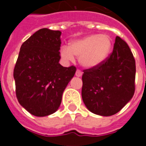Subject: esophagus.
Returning a JSON list of instances; mask_svg holds the SVG:
<instances>
[{"instance_id": "1", "label": "esophagus", "mask_w": 146, "mask_h": 146, "mask_svg": "<svg viewBox=\"0 0 146 146\" xmlns=\"http://www.w3.org/2000/svg\"><path fill=\"white\" fill-rule=\"evenodd\" d=\"M83 73L80 71V70H76V73H75V75H76V76H82Z\"/></svg>"}]
</instances>
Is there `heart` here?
Here are the masks:
<instances>
[{"mask_svg":"<svg viewBox=\"0 0 146 146\" xmlns=\"http://www.w3.org/2000/svg\"><path fill=\"white\" fill-rule=\"evenodd\" d=\"M111 40L106 35L93 34L73 41L70 47L62 46L61 55L65 60L73 61L80 57V63L86 68L98 66L104 62L111 50Z\"/></svg>","mask_w":146,"mask_h":146,"instance_id":"b5f03b06","label":"heart"}]
</instances>
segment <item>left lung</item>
<instances>
[{"label": "left lung", "mask_w": 146, "mask_h": 146, "mask_svg": "<svg viewBox=\"0 0 146 146\" xmlns=\"http://www.w3.org/2000/svg\"><path fill=\"white\" fill-rule=\"evenodd\" d=\"M135 60L131 49L123 40L116 36L110 56L98 66L84 70V103L97 115L116 114L135 94Z\"/></svg>", "instance_id": "obj_1"}]
</instances>
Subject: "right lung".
Returning a JSON list of instances; mask_svg holds the SVG:
<instances>
[{
	"instance_id": "right-lung-1",
	"label": "right lung",
	"mask_w": 146,
	"mask_h": 146,
	"mask_svg": "<svg viewBox=\"0 0 146 146\" xmlns=\"http://www.w3.org/2000/svg\"><path fill=\"white\" fill-rule=\"evenodd\" d=\"M61 32L47 28L34 33L22 44L14 69L19 104L36 116L56 112L64 90L76 73L74 66L59 64Z\"/></svg>"
}]
</instances>
